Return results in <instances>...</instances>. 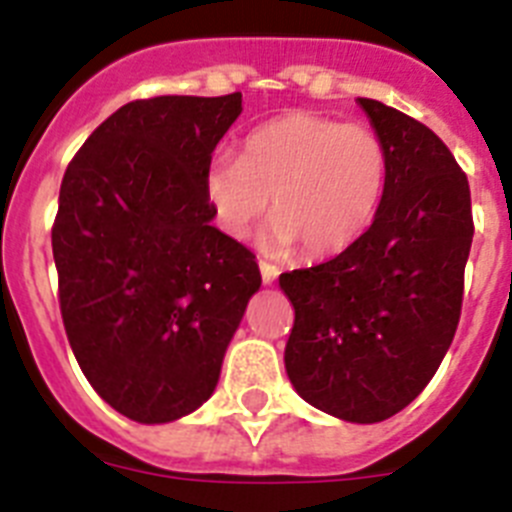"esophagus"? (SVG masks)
Returning a JSON list of instances; mask_svg holds the SVG:
<instances>
[{
    "mask_svg": "<svg viewBox=\"0 0 512 512\" xmlns=\"http://www.w3.org/2000/svg\"><path fill=\"white\" fill-rule=\"evenodd\" d=\"M259 269H261V279H264V284H271L279 277V269L274 264H269V261H259Z\"/></svg>",
    "mask_w": 512,
    "mask_h": 512,
    "instance_id": "34e87169",
    "label": "esophagus"
}]
</instances>
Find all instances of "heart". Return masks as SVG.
<instances>
[{"label":"heart","mask_w":512,"mask_h":512,"mask_svg":"<svg viewBox=\"0 0 512 512\" xmlns=\"http://www.w3.org/2000/svg\"><path fill=\"white\" fill-rule=\"evenodd\" d=\"M390 158L364 122L292 112L246 135L241 156L220 153L205 171L217 228L243 241L274 212L271 251L297 243L312 259L354 246L374 223Z\"/></svg>","instance_id":"obj_1"}]
</instances>
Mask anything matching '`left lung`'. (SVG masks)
<instances>
[{
	"mask_svg": "<svg viewBox=\"0 0 512 512\" xmlns=\"http://www.w3.org/2000/svg\"><path fill=\"white\" fill-rule=\"evenodd\" d=\"M359 104L390 158L374 223L279 287L295 307L284 366L302 400L379 423L423 392L454 341L474 220L467 174L446 143L395 107Z\"/></svg>",
	"mask_w": 512,
	"mask_h": 512,
	"instance_id": "obj_1",
	"label": "left lung"
}]
</instances>
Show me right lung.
<instances>
[{"label":"right lung","mask_w":512,"mask_h":512,"mask_svg":"<svg viewBox=\"0 0 512 512\" xmlns=\"http://www.w3.org/2000/svg\"><path fill=\"white\" fill-rule=\"evenodd\" d=\"M225 97L135 99L71 158L51 230L71 351L138 423L189 415L261 287L256 256L210 225L205 171L241 115Z\"/></svg>","instance_id":"right-lung-1"}]
</instances>
